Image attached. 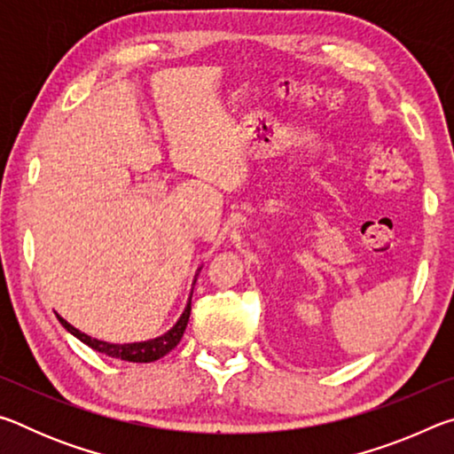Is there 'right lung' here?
Instances as JSON below:
<instances>
[{"mask_svg":"<svg viewBox=\"0 0 454 454\" xmlns=\"http://www.w3.org/2000/svg\"><path fill=\"white\" fill-rule=\"evenodd\" d=\"M190 310H192V301L188 302L186 310H184L180 320L176 322V326L172 330H168L164 336L153 338V340H148V342H134V344H110V342L96 340V338L83 334L78 328L67 325V322L61 317H58V318L61 322V326H64L67 333H72L75 338H80L83 344H88L90 348L102 352V355H107L112 358H120V360H128V363H153V360H158L164 355H168V352H170L176 344L180 342L184 330H186V326H188Z\"/></svg>","mask_w":454,"mask_h":454,"instance_id":"add662e5","label":"right lung"}]
</instances>
